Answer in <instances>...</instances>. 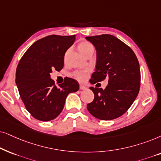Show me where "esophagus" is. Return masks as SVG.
Wrapping results in <instances>:
<instances>
[{
  "instance_id": "esophagus-1",
  "label": "esophagus",
  "mask_w": 161,
  "mask_h": 161,
  "mask_svg": "<svg viewBox=\"0 0 161 161\" xmlns=\"http://www.w3.org/2000/svg\"><path fill=\"white\" fill-rule=\"evenodd\" d=\"M85 88H86V87H85V85H79V89L80 90H85Z\"/></svg>"
}]
</instances>
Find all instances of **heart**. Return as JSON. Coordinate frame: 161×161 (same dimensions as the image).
<instances>
[{
    "label": "heart",
    "instance_id": "b5f03b06",
    "mask_svg": "<svg viewBox=\"0 0 161 161\" xmlns=\"http://www.w3.org/2000/svg\"><path fill=\"white\" fill-rule=\"evenodd\" d=\"M78 48L80 51V52L83 55L87 56L89 53L94 52V47L93 44L91 42L87 41V40H82L78 44ZM75 77L79 81H84L87 79L88 76V71L87 70H82V71H77L74 74Z\"/></svg>",
    "mask_w": 161,
    "mask_h": 161
}]
</instances>
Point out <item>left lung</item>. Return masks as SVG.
Wrapping results in <instances>:
<instances>
[{"label": "left lung", "mask_w": 161, "mask_h": 161, "mask_svg": "<svg viewBox=\"0 0 161 161\" xmlns=\"http://www.w3.org/2000/svg\"><path fill=\"white\" fill-rule=\"evenodd\" d=\"M96 51L95 72L90 82L108 79L105 89L90 87L94 99L87 104L89 113L100 120H113L126 113L138 96L141 71L133 51L110 34L87 37Z\"/></svg>", "instance_id": "obj_1"}]
</instances>
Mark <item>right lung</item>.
<instances>
[{
	"instance_id": "1",
	"label": "right lung",
	"mask_w": 161,
	"mask_h": 161,
	"mask_svg": "<svg viewBox=\"0 0 161 161\" xmlns=\"http://www.w3.org/2000/svg\"><path fill=\"white\" fill-rule=\"evenodd\" d=\"M76 35H49L32 44L19 62L15 82L26 110L36 119L48 121L63 110L66 97L79 91L74 79L65 78L56 86L51 79L53 70L64 66L66 51L74 44Z\"/></svg>"
}]
</instances>
